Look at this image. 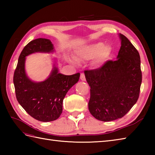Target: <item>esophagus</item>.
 I'll list each match as a JSON object with an SVG mask.
<instances>
[{
	"instance_id": "1",
	"label": "esophagus",
	"mask_w": 155,
	"mask_h": 155,
	"mask_svg": "<svg viewBox=\"0 0 155 155\" xmlns=\"http://www.w3.org/2000/svg\"><path fill=\"white\" fill-rule=\"evenodd\" d=\"M81 79L83 81L86 80V78H85V75L84 73H81Z\"/></svg>"
}]
</instances>
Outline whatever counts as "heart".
Wrapping results in <instances>:
<instances>
[{
    "label": "heart",
    "instance_id": "1",
    "mask_svg": "<svg viewBox=\"0 0 155 155\" xmlns=\"http://www.w3.org/2000/svg\"><path fill=\"white\" fill-rule=\"evenodd\" d=\"M110 51V48L108 46L104 45L103 42H97L88 46L83 51L78 52L75 55L74 59L77 62H83L97 58V62L101 63L108 57Z\"/></svg>",
    "mask_w": 155,
    "mask_h": 155
}]
</instances>
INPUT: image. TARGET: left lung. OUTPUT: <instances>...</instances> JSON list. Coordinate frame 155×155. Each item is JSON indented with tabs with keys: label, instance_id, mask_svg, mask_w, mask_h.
Masks as SVG:
<instances>
[{
	"label": "left lung",
	"instance_id": "1",
	"mask_svg": "<svg viewBox=\"0 0 155 155\" xmlns=\"http://www.w3.org/2000/svg\"><path fill=\"white\" fill-rule=\"evenodd\" d=\"M116 61L84 71L91 87L88 109L97 119L107 122L123 117L137 103L142 83L139 52L124 35Z\"/></svg>",
	"mask_w": 155,
	"mask_h": 155
}]
</instances>
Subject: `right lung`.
Masks as SVG:
<instances>
[{
	"instance_id": "right-lung-1",
	"label": "right lung",
	"mask_w": 155,
	"mask_h": 155,
	"mask_svg": "<svg viewBox=\"0 0 155 155\" xmlns=\"http://www.w3.org/2000/svg\"><path fill=\"white\" fill-rule=\"evenodd\" d=\"M53 45L49 39L37 38L31 41L19 56L13 77L16 97L26 112L42 122L53 121L61 116L62 101L68 90L77 83L80 73L64 75L54 67L49 77L35 83L26 74L25 63L27 56L34 52H52Z\"/></svg>"
}]
</instances>
